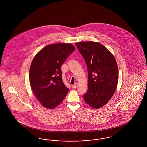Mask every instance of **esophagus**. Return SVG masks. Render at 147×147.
Wrapping results in <instances>:
<instances>
[{
    "instance_id": "1",
    "label": "esophagus",
    "mask_w": 147,
    "mask_h": 147,
    "mask_svg": "<svg viewBox=\"0 0 147 147\" xmlns=\"http://www.w3.org/2000/svg\"><path fill=\"white\" fill-rule=\"evenodd\" d=\"M78 85V83H76L74 85H72V88H77Z\"/></svg>"
}]
</instances>
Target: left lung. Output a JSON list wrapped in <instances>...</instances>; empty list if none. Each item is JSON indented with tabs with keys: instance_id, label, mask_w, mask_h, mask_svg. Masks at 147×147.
I'll return each mask as SVG.
<instances>
[{
	"instance_id": "8db88e82",
	"label": "left lung",
	"mask_w": 147,
	"mask_h": 147,
	"mask_svg": "<svg viewBox=\"0 0 147 147\" xmlns=\"http://www.w3.org/2000/svg\"><path fill=\"white\" fill-rule=\"evenodd\" d=\"M86 64L88 89L85 102L92 108L106 105L115 92L119 80V69L113 55L104 46L96 42L76 43Z\"/></svg>"
}]
</instances>
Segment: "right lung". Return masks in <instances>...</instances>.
Masks as SVG:
<instances>
[{
    "label": "right lung",
    "instance_id": "add662e5",
    "mask_svg": "<svg viewBox=\"0 0 147 147\" xmlns=\"http://www.w3.org/2000/svg\"><path fill=\"white\" fill-rule=\"evenodd\" d=\"M74 50L71 43H55L46 46L34 57L29 71L30 83L44 107L55 108L69 91L63 83L61 67Z\"/></svg>",
    "mask_w": 147,
    "mask_h": 147
}]
</instances>
